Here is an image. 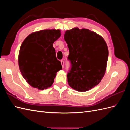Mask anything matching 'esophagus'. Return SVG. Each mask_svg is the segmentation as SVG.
Masks as SVG:
<instances>
[{
    "label": "esophagus",
    "mask_w": 130,
    "mask_h": 130,
    "mask_svg": "<svg viewBox=\"0 0 130 130\" xmlns=\"http://www.w3.org/2000/svg\"><path fill=\"white\" fill-rule=\"evenodd\" d=\"M61 64H62V67L63 68L64 66V62L63 61H61Z\"/></svg>",
    "instance_id": "obj_1"
}]
</instances>
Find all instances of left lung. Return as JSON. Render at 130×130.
Segmentation results:
<instances>
[{
    "label": "left lung",
    "instance_id": "8db88e82",
    "mask_svg": "<svg viewBox=\"0 0 130 130\" xmlns=\"http://www.w3.org/2000/svg\"><path fill=\"white\" fill-rule=\"evenodd\" d=\"M64 40L71 64L67 74L68 84L77 91H87L104 76L108 57L107 44L100 35L85 29L66 31Z\"/></svg>",
    "mask_w": 130,
    "mask_h": 130
}]
</instances>
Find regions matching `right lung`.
<instances>
[{"label":"right lung","instance_id":"add662e5","mask_svg":"<svg viewBox=\"0 0 130 130\" xmlns=\"http://www.w3.org/2000/svg\"><path fill=\"white\" fill-rule=\"evenodd\" d=\"M61 36L60 30H43L31 34L19 50L18 64L23 77L34 88L50 87L62 66L56 57L54 42Z\"/></svg>","mask_w":130,"mask_h":130}]
</instances>
